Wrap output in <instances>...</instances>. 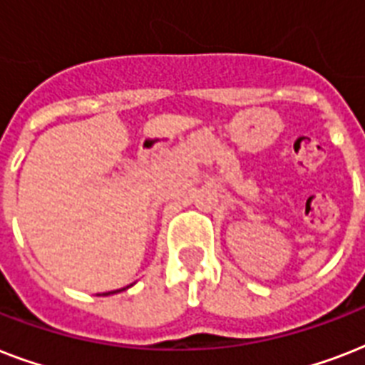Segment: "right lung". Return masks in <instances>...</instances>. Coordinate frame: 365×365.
Here are the masks:
<instances>
[{"instance_id": "1", "label": "right lung", "mask_w": 365, "mask_h": 365, "mask_svg": "<svg viewBox=\"0 0 365 365\" xmlns=\"http://www.w3.org/2000/svg\"><path fill=\"white\" fill-rule=\"evenodd\" d=\"M110 294H115V292H108V294H104V295H110Z\"/></svg>"}]
</instances>
